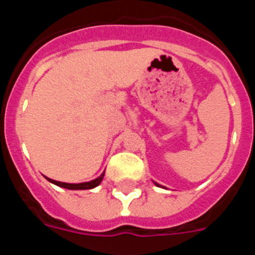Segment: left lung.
I'll return each mask as SVG.
<instances>
[{"instance_id": "left-lung-1", "label": "left lung", "mask_w": 255, "mask_h": 255, "mask_svg": "<svg viewBox=\"0 0 255 255\" xmlns=\"http://www.w3.org/2000/svg\"><path fill=\"white\" fill-rule=\"evenodd\" d=\"M154 184H155V185H157V186H159V188H163V186H161V185H159V184H157V182H154Z\"/></svg>"}]
</instances>
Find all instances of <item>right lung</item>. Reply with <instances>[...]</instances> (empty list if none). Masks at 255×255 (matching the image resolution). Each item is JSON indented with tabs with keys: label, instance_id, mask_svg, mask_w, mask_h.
<instances>
[{
	"label": "right lung",
	"instance_id": "right-lung-1",
	"mask_svg": "<svg viewBox=\"0 0 255 255\" xmlns=\"http://www.w3.org/2000/svg\"><path fill=\"white\" fill-rule=\"evenodd\" d=\"M103 176H105V172L98 176L97 179L92 180V181H87V182H79V184H67V182H61V181H56V180H52L46 177L49 182L52 184H55V185L61 186V188H65V189H70V190H87V189H93L96 186H98L101 184V181L103 180Z\"/></svg>",
	"mask_w": 255,
	"mask_h": 255
}]
</instances>
